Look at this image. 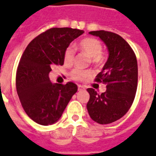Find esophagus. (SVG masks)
Segmentation results:
<instances>
[{
	"instance_id": "obj_1",
	"label": "esophagus",
	"mask_w": 156,
	"mask_h": 156,
	"mask_svg": "<svg viewBox=\"0 0 156 156\" xmlns=\"http://www.w3.org/2000/svg\"><path fill=\"white\" fill-rule=\"evenodd\" d=\"M85 88H84V87H83V86H81V85H78V90L80 91V90H84Z\"/></svg>"
}]
</instances>
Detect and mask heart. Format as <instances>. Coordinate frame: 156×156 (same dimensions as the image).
Listing matches in <instances>:
<instances>
[{
  "mask_svg": "<svg viewBox=\"0 0 156 156\" xmlns=\"http://www.w3.org/2000/svg\"><path fill=\"white\" fill-rule=\"evenodd\" d=\"M78 48L81 51L87 53L91 57L94 62H98L101 59L102 52V44L101 43L95 38H86L79 43ZM74 59V49L73 47H68L64 53V62L66 65H71ZM92 74L90 70H81V69H73L71 72V77L77 81H83L87 79Z\"/></svg>",
  "mask_w": 156,
  "mask_h": 156,
  "instance_id": "obj_1",
  "label": "heart"
}]
</instances>
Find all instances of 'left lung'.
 Masks as SVG:
<instances>
[{"label":"left lung","mask_w":156,"mask_h":156,"mask_svg":"<svg viewBox=\"0 0 156 156\" xmlns=\"http://www.w3.org/2000/svg\"><path fill=\"white\" fill-rule=\"evenodd\" d=\"M89 34L104 43L108 57L95 78L107 83L106 91L99 95L95 89L88 88L90 100L87 108L93 121L106 125L121 118L133 104L138 85V63L130 46L119 35L105 30Z\"/></svg>","instance_id":"obj_1"}]
</instances>
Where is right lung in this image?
Returning a JSON list of instances; mask_svg holds the SVG:
<instances>
[{
    "instance_id": "obj_1",
    "label": "right lung",
    "mask_w": 156,
    "mask_h": 156,
    "mask_svg": "<svg viewBox=\"0 0 156 156\" xmlns=\"http://www.w3.org/2000/svg\"><path fill=\"white\" fill-rule=\"evenodd\" d=\"M84 31L69 27L52 28L28 44L18 64L16 88L23 109L36 123L49 126L61 118L78 90L73 83H52V66H63L64 53L70 43Z\"/></svg>"
}]
</instances>
